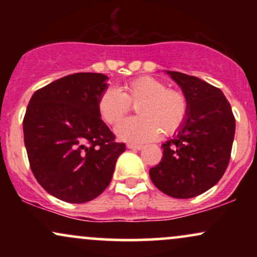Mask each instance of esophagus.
Masks as SVG:
<instances>
[{"mask_svg": "<svg viewBox=\"0 0 257 257\" xmlns=\"http://www.w3.org/2000/svg\"><path fill=\"white\" fill-rule=\"evenodd\" d=\"M126 147H128L129 150H134V151H139V150L144 149L143 145H137V144H128Z\"/></svg>", "mask_w": 257, "mask_h": 257, "instance_id": "obj_1", "label": "esophagus"}]
</instances>
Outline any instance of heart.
Listing matches in <instances>:
<instances>
[{"instance_id":"b5f03b06","label":"heart","mask_w":257,"mask_h":257,"mask_svg":"<svg viewBox=\"0 0 257 257\" xmlns=\"http://www.w3.org/2000/svg\"><path fill=\"white\" fill-rule=\"evenodd\" d=\"M123 93L116 88L102 91L98 101L101 118L108 124H117L131 112L132 104H139L138 118L123 120L116 134L126 143L143 144L157 139L161 133L172 135L181 128L188 112L185 95L167 89L157 78L143 76L125 82Z\"/></svg>"}]
</instances>
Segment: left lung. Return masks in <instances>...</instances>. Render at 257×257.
<instances>
[{"label":"left lung","mask_w":257,"mask_h":257,"mask_svg":"<svg viewBox=\"0 0 257 257\" xmlns=\"http://www.w3.org/2000/svg\"><path fill=\"white\" fill-rule=\"evenodd\" d=\"M188 104L184 124L162 145L163 157L150 169L153 185L174 198H192L219 182L229 163L235 119L219 88L198 77L167 71Z\"/></svg>","instance_id":"8db88e82"}]
</instances>
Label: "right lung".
I'll return each mask as SVG.
<instances>
[{
  "instance_id": "1",
  "label": "right lung",
  "mask_w": 257,
  "mask_h": 257,
  "mask_svg": "<svg viewBox=\"0 0 257 257\" xmlns=\"http://www.w3.org/2000/svg\"><path fill=\"white\" fill-rule=\"evenodd\" d=\"M107 76L79 72L36 90L23 129L32 173L44 190L67 203L96 198L110 185L123 143L100 118Z\"/></svg>"
}]
</instances>
